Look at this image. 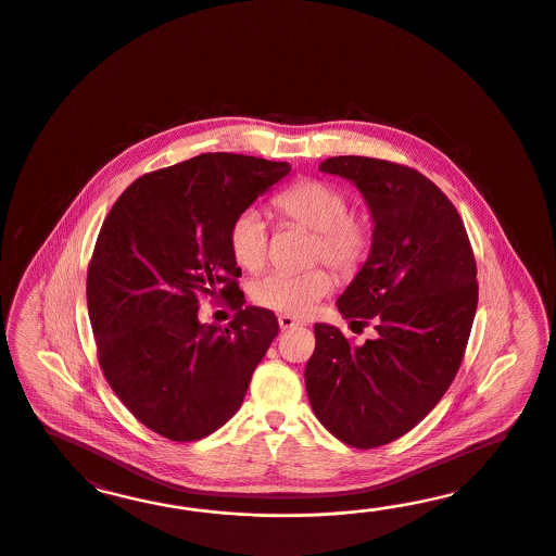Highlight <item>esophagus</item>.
Segmentation results:
<instances>
[{"instance_id": "34e87169", "label": "esophagus", "mask_w": 556, "mask_h": 556, "mask_svg": "<svg viewBox=\"0 0 556 556\" xmlns=\"http://www.w3.org/2000/svg\"><path fill=\"white\" fill-rule=\"evenodd\" d=\"M302 321L295 320L293 316H287V314H281L279 316V326H281V330H289V328H295V326H300Z\"/></svg>"}]
</instances>
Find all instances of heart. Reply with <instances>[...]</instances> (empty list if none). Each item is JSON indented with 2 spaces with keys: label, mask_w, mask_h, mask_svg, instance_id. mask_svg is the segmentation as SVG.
Segmentation results:
<instances>
[{
  "label": "heart",
  "mask_w": 556,
  "mask_h": 556,
  "mask_svg": "<svg viewBox=\"0 0 556 556\" xmlns=\"http://www.w3.org/2000/svg\"><path fill=\"white\" fill-rule=\"evenodd\" d=\"M275 207L283 218L316 232V258H324L344 273L356 269L367 258L369 224L351 216V200L337 186L302 181L277 195ZM228 242L242 269H261L269 256L267 219L254 207L240 212L230 226ZM332 287L334 277L326 269L270 270L254 281L253 298L254 302L287 316H305Z\"/></svg>",
  "instance_id": "obj_1"
}]
</instances>
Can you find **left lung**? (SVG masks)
Masks as SVG:
<instances>
[{"instance_id":"8db88e82","label":"left lung","mask_w":556,"mask_h":556,"mask_svg":"<svg viewBox=\"0 0 556 556\" xmlns=\"http://www.w3.org/2000/svg\"><path fill=\"white\" fill-rule=\"evenodd\" d=\"M321 173L351 181L372 219L370 251L337 300L346 320L375 321L353 346L316 324L305 389L321 426L354 448L404 437L451 388L477 312V265L455 205L414 168L332 156Z\"/></svg>"}]
</instances>
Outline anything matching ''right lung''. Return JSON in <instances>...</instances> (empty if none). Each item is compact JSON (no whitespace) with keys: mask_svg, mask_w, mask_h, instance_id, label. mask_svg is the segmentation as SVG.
Instances as JSON below:
<instances>
[{"mask_svg":"<svg viewBox=\"0 0 556 556\" xmlns=\"http://www.w3.org/2000/svg\"><path fill=\"white\" fill-rule=\"evenodd\" d=\"M289 163L205 152L142 175L103 219L87 270L101 370L152 432L191 442L240 409L273 338L275 314L244 305L230 226ZM202 294L237 309L226 329L197 318Z\"/></svg>","mask_w":556,"mask_h":556,"instance_id":"add662e5","label":"right lung"}]
</instances>
